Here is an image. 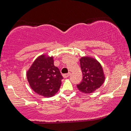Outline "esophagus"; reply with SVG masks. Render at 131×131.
Segmentation results:
<instances>
[{
    "label": "esophagus",
    "mask_w": 131,
    "mask_h": 131,
    "mask_svg": "<svg viewBox=\"0 0 131 131\" xmlns=\"http://www.w3.org/2000/svg\"><path fill=\"white\" fill-rule=\"evenodd\" d=\"M70 73H66V74H64L63 75V76L64 78H68V77L70 76Z\"/></svg>",
    "instance_id": "obj_1"
}]
</instances>
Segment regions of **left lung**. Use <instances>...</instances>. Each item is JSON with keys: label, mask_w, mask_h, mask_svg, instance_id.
<instances>
[{"label": "left lung", "mask_w": 131, "mask_h": 131, "mask_svg": "<svg viewBox=\"0 0 131 131\" xmlns=\"http://www.w3.org/2000/svg\"><path fill=\"white\" fill-rule=\"evenodd\" d=\"M83 73V80L77 84L80 91L90 94L100 88L105 82V76L101 63L91 57H83L80 59Z\"/></svg>", "instance_id": "obj_1"}]
</instances>
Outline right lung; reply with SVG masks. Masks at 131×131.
I'll use <instances>...</instances> for the list:
<instances>
[{
	"label": "right lung",
	"instance_id": "right-lung-1",
	"mask_svg": "<svg viewBox=\"0 0 131 131\" xmlns=\"http://www.w3.org/2000/svg\"><path fill=\"white\" fill-rule=\"evenodd\" d=\"M31 88L41 96L51 97L56 94L61 85L63 77L59 69L54 65L53 57L40 55L26 73Z\"/></svg>",
	"mask_w": 131,
	"mask_h": 131
}]
</instances>
